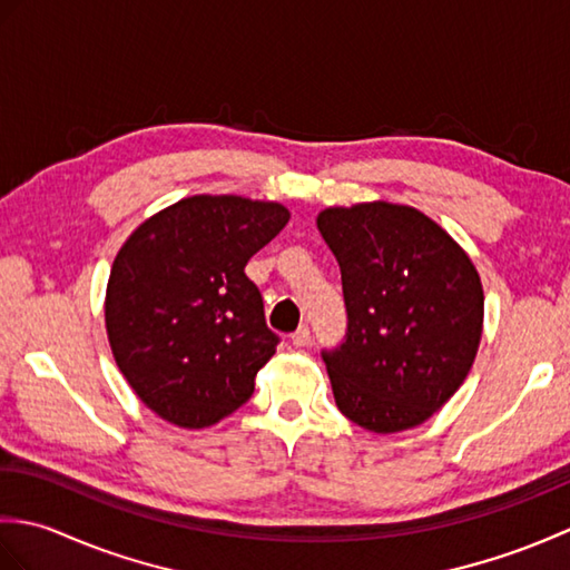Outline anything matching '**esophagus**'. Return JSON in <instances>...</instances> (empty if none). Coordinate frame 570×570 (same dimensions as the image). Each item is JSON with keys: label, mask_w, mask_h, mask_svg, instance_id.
Instances as JSON below:
<instances>
[{"label": "esophagus", "mask_w": 570, "mask_h": 570, "mask_svg": "<svg viewBox=\"0 0 570 570\" xmlns=\"http://www.w3.org/2000/svg\"><path fill=\"white\" fill-rule=\"evenodd\" d=\"M292 343H294L296 347H306V345L311 343V331H308V325H301V328L292 335Z\"/></svg>", "instance_id": "obj_1"}]
</instances>
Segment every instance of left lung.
<instances>
[{
    "label": "left lung",
    "mask_w": 570,
    "mask_h": 570,
    "mask_svg": "<svg viewBox=\"0 0 570 570\" xmlns=\"http://www.w3.org/2000/svg\"><path fill=\"white\" fill-rule=\"evenodd\" d=\"M316 225L347 308L345 343L323 353L337 409L382 435L421 426L475 362L485 316L475 264L411 205H335Z\"/></svg>",
    "instance_id": "left-lung-1"
}]
</instances>
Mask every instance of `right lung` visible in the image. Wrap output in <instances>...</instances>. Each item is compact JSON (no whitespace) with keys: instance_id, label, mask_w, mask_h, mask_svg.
Instances as JSON below:
<instances>
[{"instance_id":"1","label":"right lung","mask_w":570,"mask_h":570,"mask_svg":"<svg viewBox=\"0 0 570 570\" xmlns=\"http://www.w3.org/2000/svg\"><path fill=\"white\" fill-rule=\"evenodd\" d=\"M288 217L274 200L190 196L119 247L105 294L107 341L156 416L205 429L252 396L278 337L245 266Z\"/></svg>"}]
</instances>
